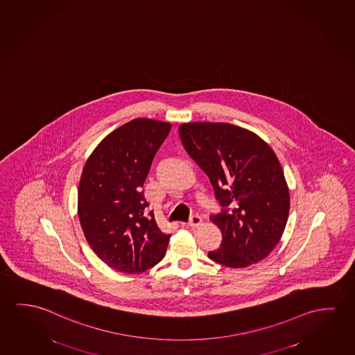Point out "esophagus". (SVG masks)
<instances>
[{
	"mask_svg": "<svg viewBox=\"0 0 355 355\" xmlns=\"http://www.w3.org/2000/svg\"><path fill=\"white\" fill-rule=\"evenodd\" d=\"M202 216H200V215H198V214H196V215H193V216H191V220H189V223H188V225H189L191 227H197V226H199V225L202 224Z\"/></svg>",
	"mask_w": 355,
	"mask_h": 355,
	"instance_id": "obj_1",
	"label": "esophagus"
}]
</instances>
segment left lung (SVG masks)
<instances>
[{"mask_svg": "<svg viewBox=\"0 0 355 355\" xmlns=\"http://www.w3.org/2000/svg\"><path fill=\"white\" fill-rule=\"evenodd\" d=\"M180 137L221 207L210 220L223 242L207 257L229 268L262 261L278 245L289 216V189L273 150L254 132L229 123H187Z\"/></svg>", "mask_w": 355, "mask_h": 355, "instance_id": "1", "label": "left lung"}]
</instances>
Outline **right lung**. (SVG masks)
Segmentation results:
<instances>
[{
    "instance_id": "1",
    "label": "right lung",
    "mask_w": 355,
    "mask_h": 355,
    "mask_svg": "<svg viewBox=\"0 0 355 355\" xmlns=\"http://www.w3.org/2000/svg\"><path fill=\"white\" fill-rule=\"evenodd\" d=\"M171 124L137 118L99 142L82 171L78 218L93 252L107 266L142 273L166 253L171 235L148 211L142 187Z\"/></svg>"
}]
</instances>
